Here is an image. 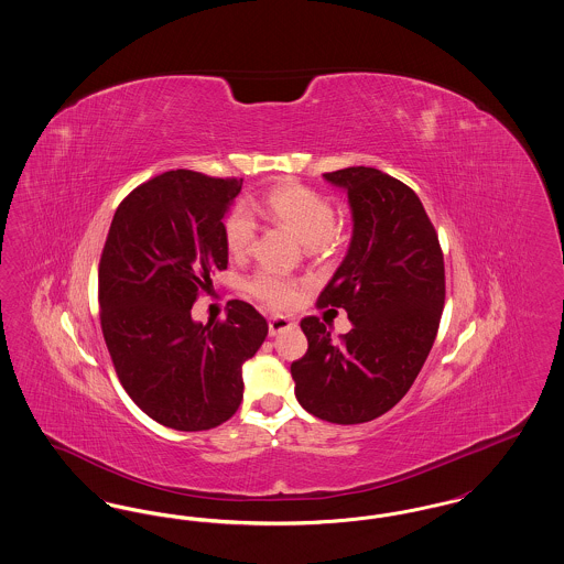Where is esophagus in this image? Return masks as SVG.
<instances>
[{
	"instance_id": "34e87169",
	"label": "esophagus",
	"mask_w": 564,
	"mask_h": 564,
	"mask_svg": "<svg viewBox=\"0 0 564 564\" xmlns=\"http://www.w3.org/2000/svg\"><path fill=\"white\" fill-rule=\"evenodd\" d=\"M295 323L290 319V317H283V315H276V317H272L269 322V334L270 336H276V334H281V332H285V329H290V327H294Z\"/></svg>"
}]
</instances>
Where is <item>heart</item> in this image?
I'll return each mask as SVG.
<instances>
[{"label":"heart","mask_w":564,"mask_h":564,"mask_svg":"<svg viewBox=\"0 0 564 564\" xmlns=\"http://www.w3.org/2000/svg\"><path fill=\"white\" fill-rule=\"evenodd\" d=\"M247 209L267 215L311 249H319L332 241L336 212L334 205L315 189L300 184H281L270 189L262 200H251ZM249 212L235 209L224 224L226 247L235 258L247 256L256 241L258 226ZM249 292L269 306L285 308L294 302L297 285L276 270L262 269L251 276Z\"/></svg>","instance_id":"obj_1"}]
</instances>
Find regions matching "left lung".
<instances>
[{
    "instance_id": "obj_1",
    "label": "left lung",
    "mask_w": 564,
    "mask_h": 564,
    "mask_svg": "<svg viewBox=\"0 0 564 564\" xmlns=\"http://www.w3.org/2000/svg\"><path fill=\"white\" fill-rule=\"evenodd\" d=\"M323 180L347 192L352 235L319 306L345 308L352 327L334 340L317 317L302 319L308 350L292 378L306 412L357 425L389 412L421 372L444 308V258L423 203L400 180L372 166Z\"/></svg>"
}]
</instances>
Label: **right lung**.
Returning <instances> with one entry per match:
<instances>
[{"label":"right lung","instance_id":"1","mask_svg":"<svg viewBox=\"0 0 564 564\" xmlns=\"http://www.w3.org/2000/svg\"><path fill=\"white\" fill-rule=\"evenodd\" d=\"M242 180L177 169L134 188L113 214L99 264L101 329L124 391L177 431L226 423L241 405L242 364L269 323L232 300L226 322L192 319L212 272L228 267L224 217Z\"/></svg>","mask_w":564,"mask_h":564}]
</instances>
